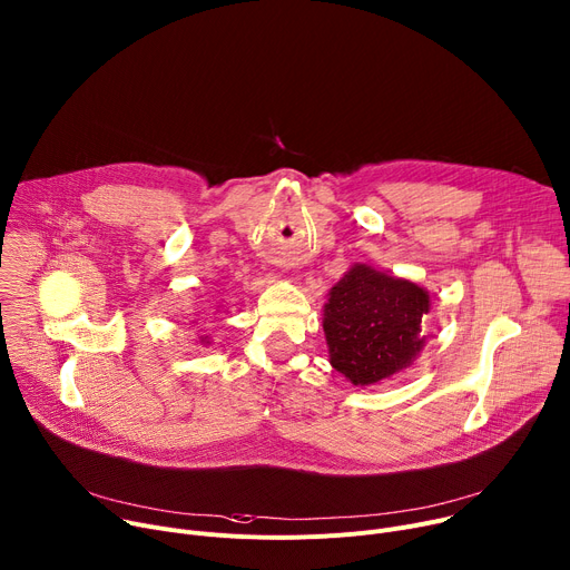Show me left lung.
<instances>
[{
  "mask_svg": "<svg viewBox=\"0 0 570 570\" xmlns=\"http://www.w3.org/2000/svg\"><path fill=\"white\" fill-rule=\"evenodd\" d=\"M330 364L354 386L377 384L413 364L425 345L430 295L419 284L354 264L323 308Z\"/></svg>",
  "mask_w": 570,
  "mask_h": 570,
  "instance_id": "obj_1",
  "label": "left lung"
}]
</instances>
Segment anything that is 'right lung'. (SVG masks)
<instances>
[{
    "mask_svg": "<svg viewBox=\"0 0 570 570\" xmlns=\"http://www.w3.org/2000/svg\"><path fill=\"white\" fill-rule=\"evenodd\" d=\"M202 343H209V341H206V338H202Z\"/></svg>",
    "mask_w": 570,
    "mask_h": 570,
    "instance_id": "1",
    "label": "right lung"
}]
</instances>
